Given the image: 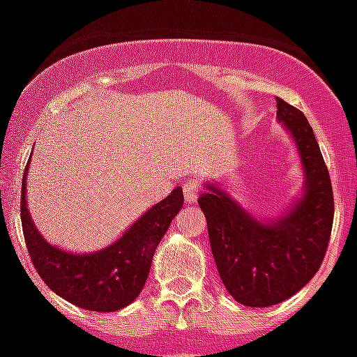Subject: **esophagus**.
I'll return each instance as SVG.
<instances>
[{"instance_id":"34e87169","label":"esophagus","mask_w":357,"mask_h":357,"mask_svg":"<svg viewBox=\"0 0 357 357\" xmlns=\"http://www.w3.org/2000/svg\"><path fill=\"white\" fill-rule=\"evenodd\" d=\"M183 195L187 204H195V202L198 200V195H200V185H198L196 179H187V181H185Z\"/></svg>"}]
</instances>
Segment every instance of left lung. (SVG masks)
Instances as JSON below:
<instances>
[{
    "label": "left lung",
    "mask_w": 357,
    "mask_h": 357,
    "mask_svg": "<svg viewBox=\"0 0 357 357\" xmlns=\"http://www.w3.org/2000/svg\"><path fill=\"white\" fill-rule=\"evenodd\" d=\"M276 105L305 172L296 206L285 217L263 222L217 185L207 183L198 198L218 274L228 293L248 307H268L298 293L321 268L333 224L332 181L315 133L300 109L282 98Z\"/></svg>",
    "instance_id": "left-lung-1"
}]
</instances>
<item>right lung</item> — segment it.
Instances as JSON below:
<instances>
[{"label": "right lung", "mask_w": 357, "mask_h": 357, "mask_svg": "<svg viewBox=\"0 0 357 357\" xmlns=\"http://www.w3.org/2000/svg\"><path fill=\"white\" fill-rule=\"evenodd\" d=\"M22 181V228L31 263L53 293L89 311L111 313L129 305L144 287L157 244L183 207L181 187L150 207L111 246L92 254H70L44 241L31 220Z\"/></svg>", "instance_id": "1"}]
</instances>
